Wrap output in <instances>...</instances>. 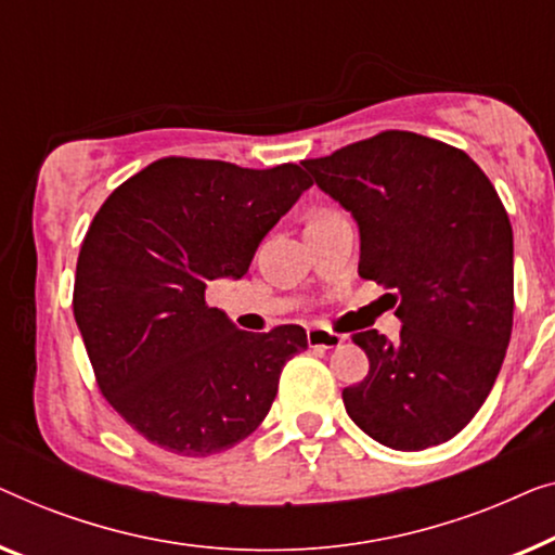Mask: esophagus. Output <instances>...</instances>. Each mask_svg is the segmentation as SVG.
Segmentation results:
<instances>
[{"label": "esophagus", "mask_w": 555, "mask_h": 555, "mask_svg": "<svg viewBox=\"0 0 555 555\" xmlns=\"http://www.w3.org/2000/svg\"><path fill=\"white\" fill-rule=\"evenodd\" d=\"M307 341L311 349H334L345 341V337L337 332L326 330V326H311V330L307 332Z\"/></svg>", "instance_id": "1"}]
</instances>
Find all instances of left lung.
<instances>
[{
    "instance_id": "left-lung-1",
    "label": "left lung",
    "mask_w": 555,
    "mask_h": 555,
    "mask_svg": "<svg viewBox=\"0 0 555 555\" xmlns=\"http://www.w3.org/2000/svg\"><path fill=\"white\" fill-rule=\"evenodd\" d=\"M359 225V276L389 288L400 341L354 345L370 374L347 415L392 450L448 442L495 385L513 330V229L470 155L408 130L301 163ZM392 304V307H395Z\"/></svg>"
}]
</instances>
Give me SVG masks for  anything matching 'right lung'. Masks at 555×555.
Wrapping results in <instances>:
<instances>
[{
    "label": "right lung",
    "instance_id": "obj_1",
    "mask_svg": "<svg viewBox=\"0 0 555 555\" xmlns=\"http://www.w3.org/2000/svg\"><path fill=\"white\" fill-rule=\"evenodd\" d=\"M311 185L294 163L254 170L160 158L118 185L77 259L73 309L100 392L147 442L183 457L229 450L269 415L296 324L238 330L206 304Z\"/></svg>",
    "mask_w": 555,
    "mask_h": 555
}]
</instances>
